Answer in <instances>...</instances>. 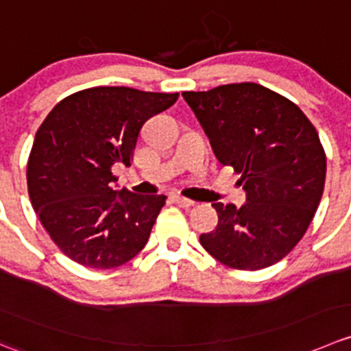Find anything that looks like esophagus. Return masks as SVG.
<instances>
[{"instance_id": "34e87169", "label": "esophagus", "mask_w": 351, "mask_h": 351, "mask_svg": "<svg viewBox=\"0 0 351 351\" xmlns=\"http://www.w3.org/2000/svg\"><path fill=\"white\" fill-rule=\"evenodd\" d=\"M171 199H173V202L175 204H178L180 207H190V206H193V200H190V199H186V197H183L182 193H173L171 195Z\"/></svg>"}]
</instances>
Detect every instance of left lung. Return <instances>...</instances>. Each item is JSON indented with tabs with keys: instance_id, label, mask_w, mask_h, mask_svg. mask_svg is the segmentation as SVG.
<instances>
[{
	"instance_id": "left-lung-1",
	"label": "left lung",
	"mask_w": 351,
	"mask_h": 351,
	"mask_svg": "<svg viewBox=\"0 0 351 351\" xmlns=\"http://www.w3.org/2000/svg\"><path fill=\"white\" fill-rule=\"evenodd\" d=\"M221 165L233 166L247 204H213L217 226L200 245L228 267L257 271L287 257L321 202L326 152L304 111L264 85L243 82L183 93Z\"/></svg>"
}]
</instances>
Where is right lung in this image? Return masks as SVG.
I'll return each instance as SVG.
<instances>
[{
    "label": "right lung",
    "instance_id": "add662e5",
    "mask_svg": "<svg viewBox=\"0 0 351 351\" xmlns=\"http://www.w3.org/2000/svg\"><path fill=\"white\" fill-rule=\"evenodd\" d=\"M176 99L178 93L93 87L64 97L40 123L27 189L51 240L71 261L113 269L145 247L166 195L117 192L111 168L130 166L141 128Z\"/></svg>",
    "mask_w": 351,
    "mask_h": 351
}]
</instances>
